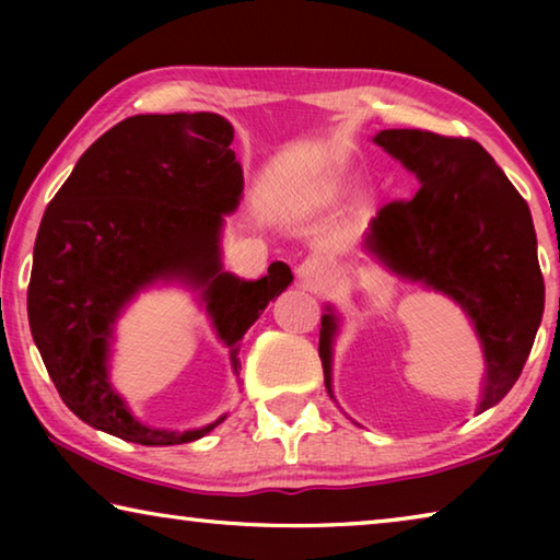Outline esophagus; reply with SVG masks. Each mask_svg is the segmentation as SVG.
<instances>
[{
	"label": "esophagus",
	"instance_id": "esophagus-1",
	"mask_svg": "<svg viewBox=\"0 0 560 560\" xmlns=\"http://www.w3.org/2000/svg\"><path fill=\"white\" fill-rule=\"evenodd\" d=\"M299 279L306 283V287H320L326 279V264L320 257H308L301 261V267L296 269Z\"/></svg>",
	"mask_w": 560,
	"mask_h": 560
}]
</instances>
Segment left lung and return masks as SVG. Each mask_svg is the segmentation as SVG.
<instances>
[{"label":"left lung","instance_id":"8db88e82","mask_svg":"<svg viewBox=\"0 0 560 560\" xmlns=\"http://www.w3.org/2000/svg\"><path fill=\"white\" fill-rule=\"evenodd\" d=\"M420 179L412 200L373 217L363 249L410 281L447 293L471 318L487 377L477 415L518 381L544 316V277L528 205L477 140L430 130H381L373 138ZM320 316L318 355L330 390L338 318Z\"/></svg>","mask_w":560,"mask_h":560}]
</instances>
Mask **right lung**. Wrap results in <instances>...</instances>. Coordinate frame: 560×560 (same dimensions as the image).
I'll list each match as a JSON object with an SVG mask.
<instances>
[{
	"instance_id": "add662e5",
	"label": "right lung",
	"mask_w": 560,
	"mask_h": 560,
	"mask_svg": "<svg viewBox=\"0 0 560 560\" xmlns=\"http://www.w3.org/2000/svg\"><path fill=\"white\" fill-rule=\"evenodd\" d=\"M232 140L217 113L126 118L79 158L46 207L26 293L34 343L66 407L113 438L167 447L205 438L226 417L155 430L113 390V326L140 289L175 279L200 289L236 373L242 336L293 281L283 261L257 281L222 269L224 214L244 189Z\"/></svg>"
}]
</instances>
